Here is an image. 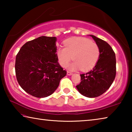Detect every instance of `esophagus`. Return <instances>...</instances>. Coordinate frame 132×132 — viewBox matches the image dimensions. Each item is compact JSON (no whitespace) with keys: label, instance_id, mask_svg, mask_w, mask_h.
I'll use <instances>...</instances> for the list:
<instances>
[{"label":"esophagus","instance_id":"1","mask_svg":"<svg viewBox=\"0 0 132 132\" xmlns=\"http://www.w3.org/2000/svg\"><path fill=\"white\" fill-rule=\"evenodd\" d=\"M72 75H73V73L70 72V71H67V75H68V76H71Z\"/></svg>","mask_w":132,"mask_h":132}]
</instances>
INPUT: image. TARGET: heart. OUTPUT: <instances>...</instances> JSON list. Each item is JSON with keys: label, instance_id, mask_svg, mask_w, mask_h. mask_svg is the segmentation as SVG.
<instances>
[{"label": "heart", "instance_id": "b5f03b06", "mask_svg": "<svg viewBox=\"0 0 132 132\" xmlns=\"http://www.w3.org/2000/svg\"><path fill=\"white\" fill-rule=\"evenodd\" d=\"M64 48H57L56 55L59 64L66 68L73 59L69 66L70 70L81 69L86 71L93 69L99 59L100 48L95 43L85 38L74 37L64 42Z\"/></svg>", "mask_w": 132, "mask_h": 132}]
</instances>
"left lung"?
<instances>
[{
    "mask_svg": "<svg viewBox=\"0 0 132 132\" xmlns=\"http://www.w3.org/2000/svg\"><path fill=\"white\" fill-rule=\"evenodd\" d=\"M100 48L99 59L92 70L80 75L81 82L76 88L81 95L95 98L110 87L116 76V57L111 46L94 35H90Z\"/></svg>",
    "mask_w": 132,
    "mask_h": 132,
    "instance_id": "1",
    "label": "left lung"
}]
</instances>
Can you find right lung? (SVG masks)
Here are the masks:
<instances>
[{"label": "right lung", "instance_id": "add662e5", "mask_svg": "<svg viewBox=\"0 0 132 132\" xmlns=\"http://www.w3.org/2000/svg\"><path fill=\"white\" fill-rule=\"evenodd\" d=\"M56 37L41 36L24 45L15 57L17 81L26 93L37 98L55 92L66 71L58 63Z\"/></svg>", "mask_w": 132, "mask_h": 132}]
</instances>
